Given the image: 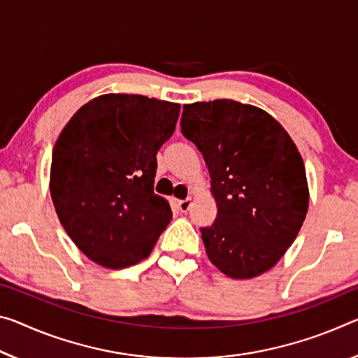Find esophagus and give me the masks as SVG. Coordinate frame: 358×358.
I'll return each mask as SVG.
<instances>
[{
    "instance_id": "34e87169",
    "label": "esophagus",
    "mask_w": 358,
    "mask_h": 358,
    "mask_svg": "<svg viewBox=\"0 0 358 358\" xmlns=\"http://www.w3.org/2000/svg\"><path fill=\"white\" fill-rule=\"evenodd\" d=\"M178 210L181 213H186L189 210V207H191V199H185V201H178Z\"/></svg>"
}]
</instances>
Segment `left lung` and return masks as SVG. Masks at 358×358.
I'll return each mask as SVG.
<instances>
[{"label":"left lung","mask_w":358,"mask_h":358,"mask_svg":"<svg viewBox=\"0 0 358 358\" xmlns=\"http://www.w3.org/2000/svg\"><path fill=\"white\" fill-rule=\"evenodd\" d=\"M181 134L207 164L218 213L201 228L208 259L232 279H252L296 239L309 207L301 155L268 113L234 100L183 105Z\"/></svg>","instance_id":"1"}]
</instances>
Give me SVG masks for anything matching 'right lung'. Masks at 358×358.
Returning a JSON list of instances; mask_svg holds the SVG:
<instances>
[{
	"mask_svg": "<svg viewBox=\"0 0 358 358\" xmlns=\"http://www.w3.org/2000/svg\"><path fill=\"white\" fill-rule=\"evenodd\" d=\"M180 105L106 94L79 108L52 151L50 196L66 234L95 263L122 269L148 257L172 220L155 194L161 146Z\"/></svg>",
	"mask_w": 358,
	"mask_h": 358,
	"instance_id": "add662e5",
	"label": "right lung"
}]
</instances>
